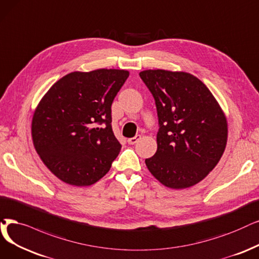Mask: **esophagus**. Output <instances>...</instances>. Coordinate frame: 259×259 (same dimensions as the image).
<instances>
[{
    "instance_id": "obj_1",
    "label": "esophagus",
    "mask_w": 259,
    "mask_h": 259,
    "mask_svg": "<svg viewBox=\"0 0 259 259\" xmlns=\"http://www.w3.org/2000/svg\"><path fill=\"white\" fill-rule=\"evenodd\" d=\"M140 139H141V136H140V135H136L135 137H133V138L127 139V142H128L130 144H135V143H136V142H138Z\"/></svg>"
}]
</instances>
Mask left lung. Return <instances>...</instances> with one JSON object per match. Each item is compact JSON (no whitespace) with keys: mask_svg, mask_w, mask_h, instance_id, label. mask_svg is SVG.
<instances>
[{"mask_svg":"<svg viewBox=\"0 0 259 259\" xmlns=\"http://www.w3.org/2000/svg\"><path fill=\"white\" fill-rule=\"evenodd\" d=\"M140 78L156 105L157 151L146 159L162 185L184 189L198 184L219 162L227 123L209 89L186 72L146 70Z\"/></svg>","mask_w":259,"mask_h":259,"instance_id":"obj_1","label":"left lung"}]
</instances>
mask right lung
Here are the masks:
<instances>
[{
  "label": "right lung",
  "instance_id": "obj_1",
  "mask_svg": "<svg viewBox=\"0 0 259 259\" xmlns=\"http://www.w3.org/2000/svg\"><path fill=\"white\" fill-rule=\"evenodd\" d=\"M130 73L72 72L52 86L32 122L35 149L63 182L89 186L109 171L121 150L111 127V104Z\"/></svg>",
  "mask_w": 259,
  "mask_h": 259
}]
</instances>
